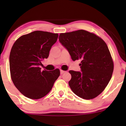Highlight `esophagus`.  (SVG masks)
I'll return each instance as SVG.
<instances>
[{
    "mask_svg": "<svg viewBox=\"0 0 126 126\" xmlns=\"http://www.w3.org/2000/svg\"><path fill=\"white\" fill-rule=\"evenodd\" d=\"M65 72H66V71H64V70H60V73H61V75H63V74L65 73Z\"/></svg>",
    "mask_w": 126,
    "mask_h": 126,
    "instance_id": "1",
    "label": "esophagus"
}]
</instances>
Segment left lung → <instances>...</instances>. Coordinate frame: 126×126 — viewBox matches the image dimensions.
Here are the masks:
<instances>
[{
  "label": "left lung",
  "mask_w": 126,
  "mask_h": 126,
  "mask_svg": "<svg viewBox=\"0 0 126 126\" xmlns=\"http://www.w3.org/2000/svg\"><path fill=\"white\" fill-rule=\"evenodd\" d=\"M59 41L68 50L73 61L81 60V72L69 70V85L84 99L99 95L111 80L113 63L106 42L94 33L79 30L60 34Z\"/></svg>",
  "instance_id": "obj_1"
}]
</instances>
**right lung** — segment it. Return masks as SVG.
<instances>
[{"label":"right lung","mask_w":126,"mask_h":126,"mask_svg":"<svg viewBox=\"0 0 126 126\" xmlns=\"http://www.w3.org/2000/svg\"><path fill=\"white\" fill-rule=\"evenodd\" d=\"M58 34L35 31L15 41L10 54L12 81L22 94L32 99L46 96L60 75V70H41V61L47 58Z\"/></svg>","instance_id":"right-lung-1"}]
</instances>
